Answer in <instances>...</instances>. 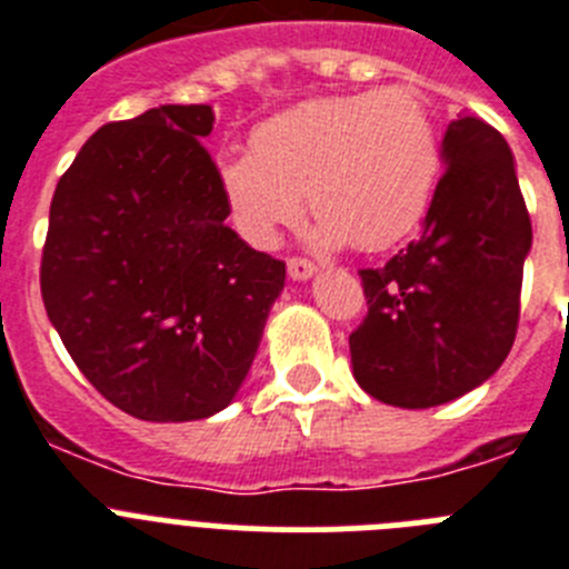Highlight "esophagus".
Masks as SVG:
<instances>
[{"mask_svg": "<svg viewBox=\"0 0 569 569\" xmlns=\"http://www.w3.org/2000/svg\"><path fill=\"white\" fill-rule=\"evenodd\" d=\"M316 270H319V268H316L313 261H308V259H290L288 261V273H290V279H293V281L313 279Z\"/></svg>", "mask_w": 569, "mask_h": 569, "instance_id": "esophagus-1", "label": "esophagus"}]
</instances>
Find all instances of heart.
<instances>
[{"label":"heart","instance_id":"heart-1","mask_svg":"<svg viewBox=\"0 0 569 569\" xmlns=\"http://www.w3.org/2000/svg\"><path fill=\"white\" fill-rule=\"evenodd\" d=\"M439 176L433 113L401 84L293 104L253 130L250 153L219 162L230 219L256 248L299 222L301 196L325 248H393L427 216Z\"/></svg>","mask_w":569,"mask_h":569}]
</instances>
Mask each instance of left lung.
<instances>
[{
	"mask_svg": "<svg viewBox=\"0 0 569 569\" xmlns=\"http://www.w3.org/2000/svg\"><path fill=\"white\" fill-rule=\"evenodd\" d=\"M445 176L410 241L361 270L367 319L350 336L365 393L425 410L485 385L510 353L532 228L512 150L479 116L441 139Z\"/></svg>",
	"mask_w": 569,
	"mask_h": 569,
	"instance_id": "8db88e82",
	"label": "left lung"
}]
</instances>
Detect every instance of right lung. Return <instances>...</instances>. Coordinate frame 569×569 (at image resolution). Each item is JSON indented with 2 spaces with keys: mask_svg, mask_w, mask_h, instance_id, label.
I'll use <instances>...</instances> for the list:
<instances>
[{
  "mask_svg": "<svg viewBox=\"0 0 569 569\" xmlns=\"http://www.w3.org/2000/svg\"><path fill=\"white\" fill-rule=\"evenodd\" d=\"M210 104H159L90 136L50 202L42 299L70 359L142 421H193L239 393L284 261L228 228L202 139Z\"/></svg>",
  "mask_w": 569,
  "mask_h": 569,
  "instance_id": "obj_1",
  "label": "right lung"
}]
</instances>
